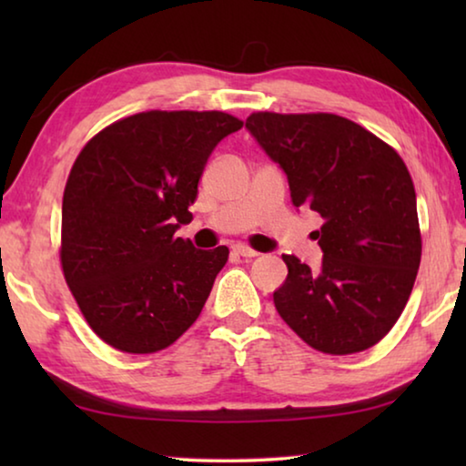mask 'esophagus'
Instances as JSON below:
<instances>
[{
	"instance_id": "34e87169",
	"label": "esophagus",
	"mask_w": 466,
	"mask_h": 466,
	"mask_svg": "<svg viewBox=\"0 0 466 466\" xmlns=\"http://www.w3.org/2000/svg\"><path fill=\"white\" fill-rule=\"evenodd\" d=\"M234 252H236V255H240V257H247V258L258 257V252H257L255 248L247 247V244H236V247H234Z\"/></svg>"
}]
</instances>
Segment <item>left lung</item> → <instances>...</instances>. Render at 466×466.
<instances>
[{
	"mask_svg": "<svg viewBox=\"0 0 466 466\" xmlns=\"http://www.w3.org/2000/svg\"><path fill=\"white\" fill-rule=\"evenodd\" d=\"M247 129L288 175L291 201L325 219L314 232L319 271L283 255L273 294L286 325L317 351L350 356L376 345L403 312L421 261L411 175L386 141L345 116L261 110Z\"/></svg>",
	"mask_w": 466,
	"mask_h": 466,
	"instance_id": "obj_1",
	"label": "left lung"
}]
</instances>
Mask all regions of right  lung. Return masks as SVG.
Listing matches in <instances>:
<instances>
[{"instance_id": "obj_1", "label": "right lung", "mask_w": 466, "mask_h": 466, "mask_svg": "<svg viewBox=\"0 0 466 466\" xmlns=\"http://www.w3.org/2000/svg\"><path fill=\"white\" fill-rule=\"evenodd\" d=\"M242 121L222 110H146L77 154L61 208V269L86 322L125 353L167 350L199 319L230 250L177 238L209 154Z\"/></svg>"}]
</instances>
